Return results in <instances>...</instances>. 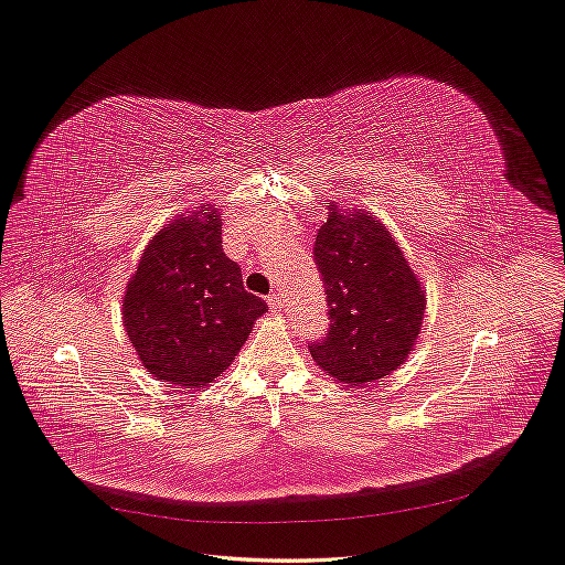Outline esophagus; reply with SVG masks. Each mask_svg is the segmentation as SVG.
Instances as JSON below:
<instances>
[{
  "instance_id": "obj_1",
  "label": "esophagus",
  "mask_w": 565,
  "mask_h": 565,
  "mask_svg": "<svg viewBox=\"0 0 565 565\" xmlns=\"http://www.w3.org/2000/svg\"><path fill=\"white\" fill-rule=\"evenodd\" d=\"M267 305H270L273 311H281L284 309V298H281V295H270V298H267Z\"/></svg>"
}]
</instances>
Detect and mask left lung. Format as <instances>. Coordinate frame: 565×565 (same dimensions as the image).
Returning a JSON list of instances; mask_svg holds the SVG:
<instances>
[{"label":"left lung","instance_id":"obj_1","mask_svg":"<svg viewBox=\"0 0 565 565\" xmlns=\"http://www.w3.org/2000/svg\"><path fill=\"white\" fill-rule=\"evenodd\" d=\"M313 256L330 307L328 339L309 352L337 382L362 387L392 375L417 345L426 290L392 231L371 211L330 201Z\"/></svg>","mask_w":565,"mask_h":565}]
</instances>
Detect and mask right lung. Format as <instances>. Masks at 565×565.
Segmentation results:
<instances>
[{
    "label": "right lung",
    "mask_w": 565,
    "mask_h": 565,
    "mask_svg": "<svg viewBox=\"0 0 565 565\" xmlns=\"http://www.w3.org/2000/svg\"><path fill=\"white\" fill-rule=\"evenodd\" d=\"M265 311V300L245 290L241 267L222 249L213 203L164 224L124 292V328L141 366L178 390L220 377Z\"/></svg>",
    "instance_id": "obj_1"
}]
</instances>
